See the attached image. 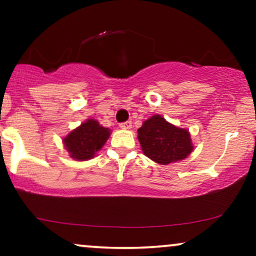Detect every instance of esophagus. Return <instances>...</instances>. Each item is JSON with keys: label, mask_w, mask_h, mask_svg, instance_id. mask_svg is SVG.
Instances as JSON below:
<instances>
[{"label": "esophagus", "mask_w": 256, "mask_h": 256, "mask_svg": "<svg viewBox=\"0 0 256 256\" xmlns=\"http://www.w3.org/2000/svg\"><path fill=\"white\" fill-rule=\"evenodd\" d=\"M119 126H120V128H122V130H130V128H132V124H131V122H122Z\"/></svg>", "instance_id": "34e87169"}]
</instances>
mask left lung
<instances>
[{"mask_svg": "<svg viewBox=\"0 0 256 256\" xmlns=\"http://www.w3.org/2000/svg\"><path fill=\"white\" fill-rule=\"evenodd\" d=\"M137 132L143 154L160 165L184 160L194 150L189 130L171 124L158 114L146 119Z\"/></svg>", "mask_w": 256, "mask_h": 256, "instance_id": "obj_1", "label": "left lung"}]
</instances>
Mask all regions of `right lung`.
Returning <instances> with one entry per match:
<instances>
[{"label": "right lung", "mask_w": 256, "mask_h": 256, "mask_svg": "<svg viewBox=\"0 0 256 256\" xmlns=\"http://www.w3.org/2000/svg\"><path fill=\"white\" fill-rule=\"evenodd\" d=\"M110 130L104 128L95 119L85 120L74 130L64 137L62 143L70 156L77 161H86L95 158L110 136Z\"/></svg>", "instance_id": "add662e5"}]
</instances>
